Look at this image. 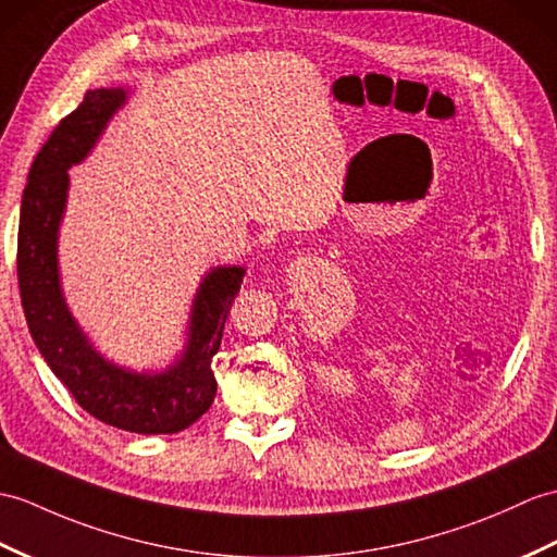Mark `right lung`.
Listing matches in <instances>:
<instances>
[{"instance_id":"right-lung-1","label":"right lung","mask_w":557,"mask_h":557,"mask_svg":"<svg viewBox=\"0 0 557 557\" xmlns=\"http://www.w3.org/2000/svg\"><path fill=\"white\" fill-rule=\"evenodd\" d=\"M125 89H89L54 127L23 189L18 220V289L25 320L51 372L89 416L137 434H175L197 422L215 398L213 356L247 270L213 268L194 296L185 354L159 374H139L103 360L63 301L57 239L66 206L69 168L95 147Z\"/></svg>"}]
</instances>
